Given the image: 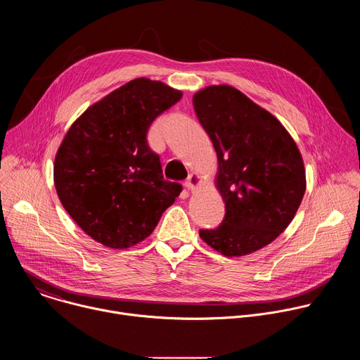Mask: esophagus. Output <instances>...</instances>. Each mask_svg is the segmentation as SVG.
Masks as SVG:
<instances>
[{
    "mask_svg": "<svg viewBox=\"0 0 360 360\" xmlns=\"http://www.w3.org/2000/svg\"><path fill=\"white\" fill-rule=\"evenodd\" d=\"M200 185H202V179H200V176H199L198 174H191V175L188 176V181L185 182V186H186L189 191H195V189H198Z\"/></svg>",
    "mask_w": 360,
    "mask_h": 360,
    "instance_id": "34e87169",
    "label": "esophagus"
}]
</instances>
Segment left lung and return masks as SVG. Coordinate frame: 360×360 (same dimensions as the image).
Instances as JSON below:
<instances>
[{"label": "left lung", "mask_w": 360, "mask_h": 360, "mask_svg": "<svg viewBox=\"0 0 360 360\" xmlns=\"http://www.w3.org/2000/svg\"><path fill=\"white\" fill-rule=\"evenodd\" d=\"M196 117L217 157L225 218L200 239L224 256H243L275 240L292 222L306 191L300 152L285 127L231 85L193 95Z\"/></svg>", "instance_id": "1"}]
</instances>
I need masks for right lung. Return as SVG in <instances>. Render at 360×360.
<instances>
[{"label":"right lung","mask_w":360,"mask_h":360,"mask_svg":"<svg viewBox=\"0 0 360 360\" xmlns=\"http://www.w3.org/2000/svg\"><path fill=\"white\" fill-rule=\"evenodd\" d=\"M181 98L161 81L136 78L95 102L68 129L54 184L65 211L94 240L114 249L136 245L179 196L182 186L164 179L146 134Z\"/></svg>","instance_id":"1"}]
</instances>
